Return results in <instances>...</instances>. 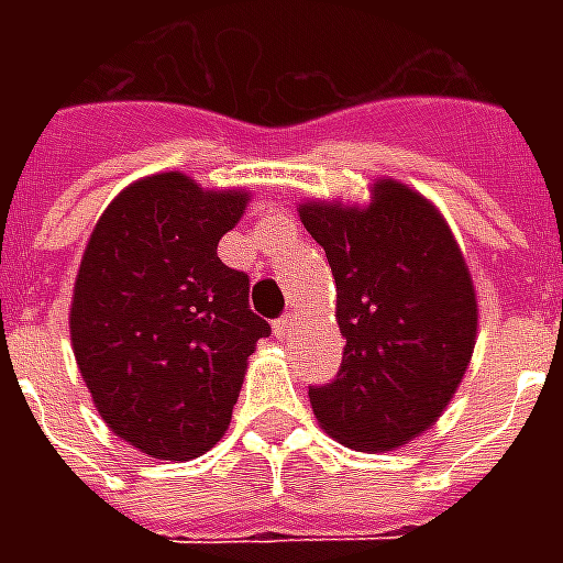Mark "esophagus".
Here are the masks:
<instances>
[{
  "instance_id": "esophagus-1",
  "label": "esophagus",
  "mask_w": 563,
  "mask_h": 563,
  "mask_svg": "<svg viewBox=\"0 0 563 563\" xmlns=\"http://www.w3.org/2000/svg\"><path fill=\"white\" fill-rule=\"evenodd\" d=\"M295 329H298V317H292V313L274 322V334H277L280 341H289V338L295 334Z\"/></svg>"
}]
</instances>
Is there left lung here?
Here are the masks:
<instances>
[{"instance_id": "obj_1", "label": "left lung", "mask_w": 563, "mask_h": 563, "mask_svg": "<svg viewBox=\"0 0 563 563\" xmlns=\"http://www.w3.org/2000/svg\"><path fill=\"white\" fill-rule=\"evenodd\" d=\"M298 217L325 250L346 338L338 377L310 386V407L343 446H404L440 419L471 365L479 310L459 241L398 180H377L365 208L305 201Z\"/></svg>"}]
</instances>
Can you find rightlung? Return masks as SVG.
Segmentation results:
<instances>
[{"mask_svg": "<svg viewBox=\"0 0 563 563\" xmlns=\"http://www.w3.org/2000/svg\"><path fill=\"white\" fill-rule=\"evenodd\" d=\"M246 201L162 172L126 186L87 241L71 350L99 416L150 459H198L225 434L246 358L271 334L250 277L217 256Z\"/></svg>", "mask_w": 563, "mask_h": 563, "instance_id": "add662e5", "label": "right lung"}]
</instances>
